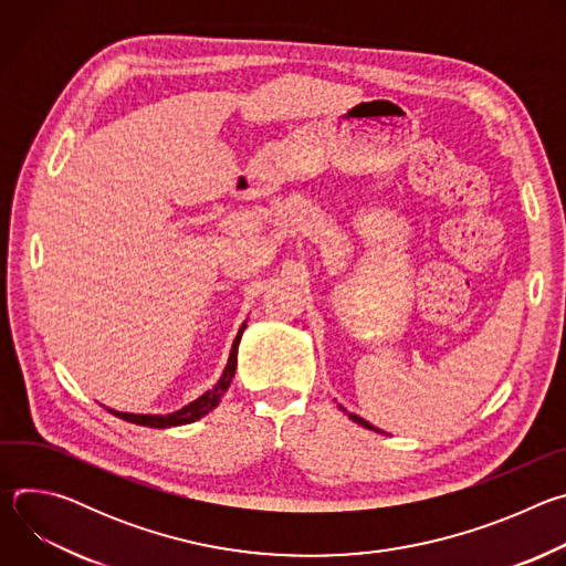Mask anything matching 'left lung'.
<instances>
[{
  "label": "left lung",
  "mask_w": 566,
  "mask_h": 566,
  "mask_svg": "<svg viewBox=\"0 0 566 566\" xmlns=\"http://www.w3.org/2000/svg\"><path fill=\"white\" fill-rule=\"evenodd\" d=\"M338 408H340V410H343V412H347V410H345V408H343V406H338ZM347 415H349V419H352V421H356V423H358V426H363V428H367V430H374V432H380V430H378V428H374V426H369V423H367V421H365V419H360V417H356V415H352V412H347Z\"/></svg>",
  "instance_id": "1"
}]
</instances>
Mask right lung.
<instances>
[{"mask_svg": "<svg viewBox=\"0 0 566 566\" xmlns=\"http://www.w3.org/2000/svg\"><path fill=\"white\" fill-rule=\"evenodd\" d=\"M244 329H247V322L239 327V334H237V338L232 343V349H230V356H228V365H226L221 378L217 380V385L212 389H208L206 394H201L199 398H195L192 402H188L186 408H181L172 415H127V412H116V410H109V408H107V412H112L114 417H118L123 421L145 426V428H177V426L199 421L201 417H206L208 412H212L219 406L221 396L230 387V380H232L234 369H237V347H239V340H241V334H244Z\"/></svg>", "mask_w": 566, "mask_h": 566, "instance_id": "add662e5", "label": "right lung"}]
</instances>
